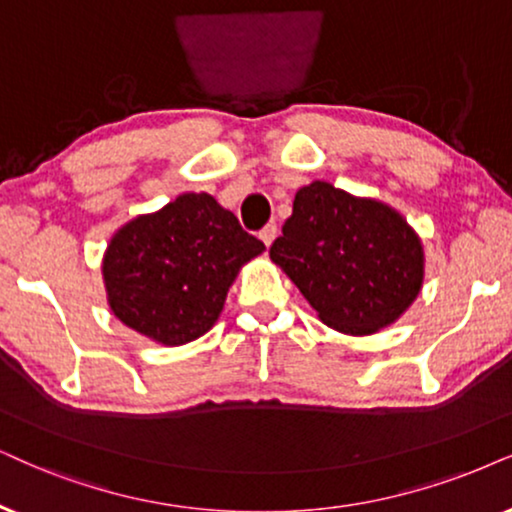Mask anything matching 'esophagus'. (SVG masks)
I'll return each instance as SVG.
<instances>
[{
    "label": "esophagus",
    "instance_id": "34e87169",
    "mask_svg": "<svg viewBox=\"0 0 512 512\" xmlns=\"http://www.w3.org/2000/svg\"><path fill=\"white\" fill-rule=\"evenodd\" d=\"M260 238H262V243L267 245V248H269V245L274 243V238H276V226H274V224L264 226V229L260 231Z\"/></svg>",
    "mask_w": 512,
    "mask_h": 512
}]
</instances>
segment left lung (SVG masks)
<instances>
[{
  "label": "left lung",
  "mask_w": 512,
  "mask_h": 512,
  "mask_svg": "<svg viewBox=\"0 0 512 512\" xmlns=\"http://www.w3.org/2000/svg\"><path fill=\"white\" fill-rule=\"evenodd\" d=\"M281 231L269 248L271 262L333 331H383L423 290V241L383 200L312 181L295 193Z\"/></svg>",
  "instance_id": "left-lung-1"
}]
</instances>
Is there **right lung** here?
I'll list each match as a JSON object with an SVG mask.
<instances>
[{
  "label": "right lung",
  "instance_id": "1",
  "mask_svg": "<svg viewBox=\"0 0 512 512\" xmlns=\"http://www.w3.org/2000/svg\"><path fill=\"white\" fill-rule=\"evenodd\" d=\"M264 250L210 193H181L111 236L101 262L108 307L155 345H186L215 326L238 271Z\"/></svg>",
  "mask_w": 512,
  "mask_h": 512
}]
</instances>
